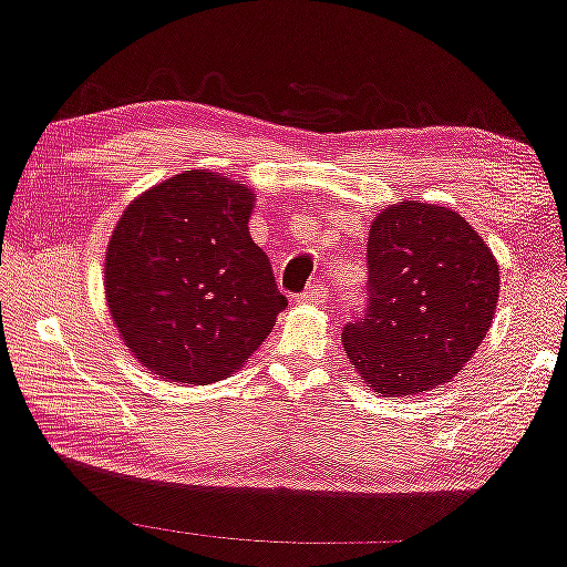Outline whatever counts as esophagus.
Here are the masks:
<instances>
[{"label": "esophagus", "instance_id": "esophagus-1", "mask_svg": "<svg viewBox=\"0 0 567 567\" xmlns=\"http://www.w3.org/2000/svg\"><path fill=\"white\" fill-rule=\"evenodd\" d=\"M327 292L329 288L327 285H311L306 292H300L298 296V303H306V306H321L327 303Z\"/></svg>", "mask_w": 567, "mask_h": 567}]
</instances>
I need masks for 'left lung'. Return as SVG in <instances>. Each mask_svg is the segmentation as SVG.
<instances>
[{
  "mask_svg": "<svg viewBox=\"0 0 567 567\" xmlns=\"http://www.w3.org/2000/svg\"><path fill=\"white\" fill-rule=\"evenodd\" d=\"M497 292L495 256L462 215L391 205L368 233V303L342 329L347 358L383 396L443 386L485 339Z\"/></svg>",
  "mask_w": 567,
  "mask_h": 567,
  "instance_id": "obj_1",
  "label": "left lung"
}]
</instances>
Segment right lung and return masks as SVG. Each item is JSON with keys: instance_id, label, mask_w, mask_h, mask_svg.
<instances>
[{"instance_id": "right-lung-1", "label": "right lung", "mask_w": 567, "mask_h": 567, "mask_svg": "<svg viewBox=\"0 0 567 567\" xmlns=\"http://www.w3.org/2000/svg\"><path fill=\"white\" fill-rule=\"evenodd\" d=\"M254 194L184 171L124 209L105 251V300L126 347L161 379H228L275 327L288 298L251 240Z\"/></svg>"}]
</instances>
